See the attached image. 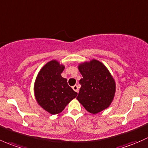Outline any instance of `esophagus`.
I'll return each instance as SVG.
<instances>
[{"label": "esophagus", "instance_id": "obj_1", "mask_svg": "<svg viewBox=\"0 0 148 148\" xmlns=\"http://www.w3.org/2000/svg\"><path fill=\"white\" fill-rule=\"evenodd\" d=\"M79 88H78V86H77V85H75V86H73V89L75 90V92H77V93H78V90H79Z\"/></svg>", "mask_w": 148, "mask_h": 148}]
</instances>
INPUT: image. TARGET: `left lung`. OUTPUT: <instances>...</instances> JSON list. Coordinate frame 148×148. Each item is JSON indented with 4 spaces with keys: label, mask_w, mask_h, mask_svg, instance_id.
I'll list each match as a JSON object with an SVG mask.
<instances>
[{
    "label": "left lung",
    "mask_w": 148,
    "mask_h": 148,
    "mask_svg": "<svg viewBox=\"0 0 148 148\" xmlns=\"http://www.w3.org/2000/svg\"><path fill=\"white\" fill-rule=\"evenodd\" d=\"M83 77L77 99L91 114H97L109 107L115 93V82L106 67L93 60L78 67Z\"/></svg>",
    "instance_id": "obj_1"
}]
</instances>
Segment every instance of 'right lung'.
Listing matches in <instances>:
<instances>
[{
  "mask_svg": "<svg viewBox=\"0 0 148 148\" xmlns=\"http://www.w3.org/2000/svg\"><path fill=\"white\" fill-rule=\"evenodd\" d=\"M65 67L52 60L42 68L34 86L35 97L38 103L52 114H57L77 93L73 90L67 79L61 76Z\"/></svg>",
  "mask_w": 148,
  "mask_h": 148,
  "instance_id": "obj_1",
  "label": "right lung"
}]
</instances>
